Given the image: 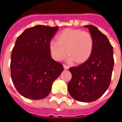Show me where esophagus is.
Segmentation results:
<instances>
[{
    "label": "esophagus",
    "mask_w": 122,
    "mask_h": 122,
    "mask_svg": "<svg viewBox=\"0 0 122 122\" xmlns=\"http://www.w3.org/2000/svg\"><path fill=\"white\" fill-rule=\"evenodd\" d=\"M63 68L64 69H69V66H67V65H65V64H63Z\"/></svg>",
    "instance_id": "esophagus-1"
}]
</instances>
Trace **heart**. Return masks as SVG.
<instances>
[{
	"instance_id": "b5f03b06",
	"label": "heart",
	"mask_w": 122,
	"mask_h": 122,
	"mask_svg": "<svg viewBox=\"0 0 122 122\" xmlns=\"http://www.w3.org/2000/svg\"><path fill=\"white\" fill-rule=\"evenodd\" d=\"M57 41H51L49 49L51 57L55 61H61L65 56L75 63H85L90 58L94 47L93 38L91 34L79 29L64 30L57 36ZM66 52H65V49Z\"/></svg>"
}]
</instances>
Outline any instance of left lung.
<instances>
[{"instance_id":"obj_1","label":"left lung","mask_w":122,"mask_h":122,"mask_svg":"<svg viewBox=\"0 0 122 122\" xmlns=\"http://www.w3.org/2000/svg\"><path fill=\"white\" fill-rule=\"evenodd\" d=\"M85 27L88 28L93 38V50L87 61L69 69L72 78L68 83V91L76 100L91 102L108 88L114 60L113 47L105 35L92 25Z\"/></svg>"}]
</instances>
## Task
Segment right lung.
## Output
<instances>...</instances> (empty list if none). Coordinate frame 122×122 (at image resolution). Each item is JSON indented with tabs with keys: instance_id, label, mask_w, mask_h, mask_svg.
<instances>
[{
	"instance_id": "1",
	"label": "right lung",
	"mask_w": 122,
	"mask_h": 122,
	"mask_svg": "<svg viewBox=\"0 0 122 122\" xmlns=\"http://www.w3.org/2000/svg\"><path fill=\"white\" fill-rule=\"evenodd\" d=\"M58 26L37 25L23 31L11 54V79L18 92L26 98L43 99L63 71L51 56L49 45Z\"/></svg>"
}]
</instances>
